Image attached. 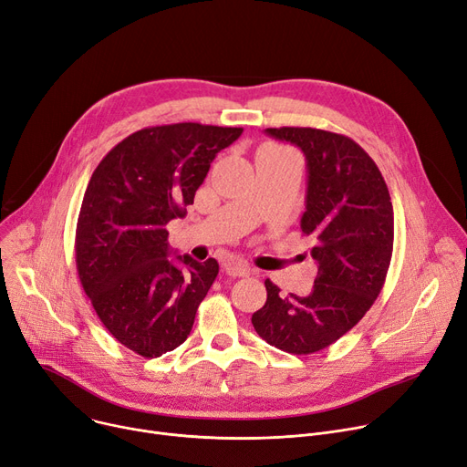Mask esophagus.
<instances>
[{"label": "esophagus", "mask_w": 467, "mask_h": 467, "mask_svg": "<svg viewBox=\"0 0 467 467\" xmlns=\"http://www.w3.org/2000/svg\"><path fill=\"white\" fill-rule=\"evenodd\" d=\"M225 273L229 276H248L250 275V265L246 261H227L225 263Z\"/></svg>", "instance_id": "1"}]
</instances>
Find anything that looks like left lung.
Returning <instances> with one entry per match:
<instances>
[{
    "instance_id": "left-lung-1",
    "label": "left lung",
    "mask_w": 467,
    "mask_h": 467,
    "mask_svg": "<svg viewBox=\"0 0 467 467\" xmlns=\"http://www.w3.org/2000/svg\"><path fill=\"white\" fill-rule=\"evenodd\" d=\"M306 159V210L301 231L314 238V287L305 297L265 280L266 303L252 324L261 338L303 356L327 348L369 310L394 250V208L375 161L348 136L303 127L266 129Z\"/></svg>"
}]
</instances>
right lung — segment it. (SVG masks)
Returning <instances> with one entry per match:
<instances>
[{"mask_svg":"<svg viewBox=\"0 0 467 467\" xmlns=\"http://www.w3.org/2000/svg\"><path fill=\"white\" fill-rule=\"evenodd\" d=\"M244 129L178 122L141 129L96 166L76 231L81 285L104 327L127 348L159 358L189 337L219 265L168 259L171 219L183 217L215 155Z\"/></svg>","mask_w":467,"mask_h":467,"instance_id":"1","label":"right lung"}]
</instances>
